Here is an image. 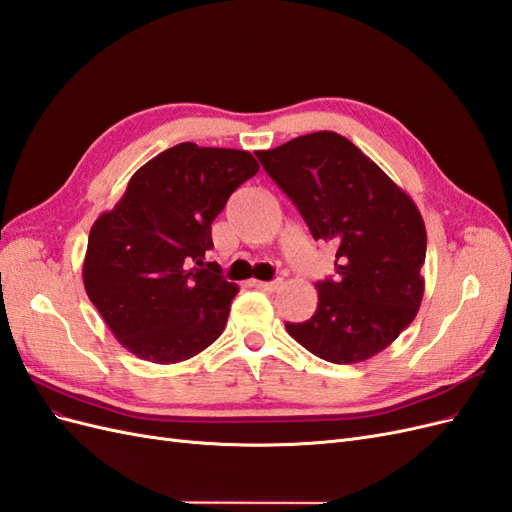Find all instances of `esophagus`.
<instances>
[{
    "label": "esophagus",
    "instance_id": "1",
    "mask_svg": "<svg viewBox=\"0 0 512 512\" xmlns=\"http://www.w3.org/2000/svg\"><path fill=\"white\" fill-rule=\"evenodd\" d=\"M254 286H256V288H260V290L275 292V290H280V288H282V280H273V282H254Z\"/></svg>",
    "mask_w": 512,
    "mask_h": 512
}]
</instances>
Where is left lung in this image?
Masks as SVG:
<instances>
[{
	"instance_id": "obj_1",
	"label": "left lung",
	"mask_w": 512,
	"mask_h": 512,
	"mask_svg": "<svg viewBox=\"0 0 512 512\" xmlns=\"http://www.w3.org/2000/svg\"><path fill=\"white\" fill-rule=\"evenodd\" d=\"M297 205L314 239L337 247V280L318 282L314 316L292 339L320 359L352 365L391 346L423 301L427 230L414 200L337 132H314L256 151Z\"/></svg>"
}]
</instances>
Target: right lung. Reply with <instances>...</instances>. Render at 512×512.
<instances>
[{
    "label": "right lung",
    "instance_id": "obj_1",
    "mask_svg": "<svg viewBox=\"0 0 512 512\" xmlns=\"http://www.w3.org/2000/svg\"><path fill=\"white\" fill-rule=\"evenodd\" d=\"M258 173L250 151L181 143L141 166L119 203L89 230L83 284L128 352L158 365L188 361L218 339L239 286L215 262L211 224Z\"/></svg>",
    "mask_w": 512,
    "mask_h": 512
}]
</instances>
